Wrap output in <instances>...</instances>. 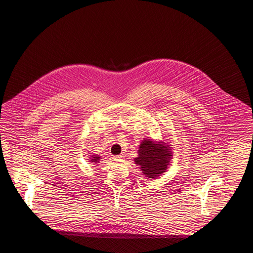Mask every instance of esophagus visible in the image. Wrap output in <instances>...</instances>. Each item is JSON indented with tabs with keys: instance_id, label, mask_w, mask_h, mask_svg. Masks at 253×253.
Here are the masks:
<instances>
[{
	"instance_id": "obj_1",
	"label": "esophagus",
	"mask_w": 253,
	"mask_h": 253,
	"mask_svg": "<svg viewBox=\"0 0 253 253\" xmlns=\"http://www.w3.org/2000/svg\"><path fill=\"white\" fill-rule=\"evenodd\" d=\"M114 160L118 163H121L124 161V156H114Z\"/></svg>"
}]
</instances>
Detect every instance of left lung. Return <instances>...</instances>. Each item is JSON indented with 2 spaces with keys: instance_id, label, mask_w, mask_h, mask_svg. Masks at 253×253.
Returning <instances> with one entry per match:
<instances>
[{
  "instance_id": "left-lung-1",
  "label": "left lung",
  "mask_w": 253,
  "mask_h": 253,
  "mask_svg": "<svg viewBox=\"0 0 253 253\" xmlns=\"http://www.w3.org/2000/svg\"><path fill=\"white\" fill-rule=\"evenodd\" d=\"M168 146L150 139H145L141 143L134 163L145 176L155 179L167 171L172 156L171 148Z\"/></svg>"
}]
</instances>
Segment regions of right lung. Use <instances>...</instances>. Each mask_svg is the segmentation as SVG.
<instances>
[{
  "instance_id": "1",
  "label": "right lung",
  "mask_w": 253,
  "mask_h": 253,
  "mask_svg": "<svg viewBox=\"0 0 253 253\" xmlns=\"http://www.w3.org/2000/svg\"><path fill=\"white\" fill-rule=\"evenodd\" d=\"M99 159H100V157H98L97 156H93L90 159V162H94L95 164H97V162H99Z\"/></svg>"
}]
</instances>
